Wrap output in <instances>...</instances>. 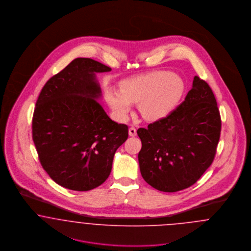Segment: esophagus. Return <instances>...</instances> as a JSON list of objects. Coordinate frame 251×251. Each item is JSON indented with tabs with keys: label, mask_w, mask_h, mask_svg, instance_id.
I'll return each mask as SVG.
<instances>
[{
	"label": "esophagus",
	"mask_w": 251,
	"mask_h": 251,
	"mask_svg": "<svg viewBox=\"0 0 251 251\" xmlns=\"http://www.w3.org/2000/svg\"><path fill=\"white\" fill-rule=\"evenodd\" d=\"M129 135L130 136H135L136 135V129L134 127H131L129 129Z\"/></svg>",
	"instance_id": "esophagus-1"
}]
</instances>
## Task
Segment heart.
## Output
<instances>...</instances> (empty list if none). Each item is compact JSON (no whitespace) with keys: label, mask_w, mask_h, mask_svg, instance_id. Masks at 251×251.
Listing matches in <instances>:
<instances>
[{"label":"heart","mask_w":251,"mask_h":251,"mask_svg":"<svg viewBox=\"0 0 251 251\" xmlns=\"http://www.w3.org/2000/svg\"><path fill=\"white\" fill-rule=\"evenodd\" d=\"M183 80L169 72H152L123 82L121 91L109 88L105 94L108 104L118 118L127 119L131 103L139 102L146 120H162L173 112L184 94Z\"/></svg>","instance_id":"1"}]
</instances>
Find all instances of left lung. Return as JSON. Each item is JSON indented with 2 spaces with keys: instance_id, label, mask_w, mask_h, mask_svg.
<instances>
[{
  "instance_id": "obj_1",
  "label": "left lung",
  "mask_w": 251,
  "mask_h": 251,
  "mask_svg": "<svg viewBox=\"0 0 251 251\" xmlns=\"http://www.w3.org/2000/svg\"><path fill=\"white\" fill-rule=\"evenodd\" d=\"M221 119L215 95L195 76L184 100L167 117L139 128L138 153L143 179L159 191L188 188L215 159Z\"/></svg>"
}]
</instances>
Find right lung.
<instances>
[{"instance_id":"add662e5","label":"right lung","mask_w":251,"mask_h":251,"mask_svg":"<svg viewBox=\"0 0 251 251\" xmlns=\"http://www.w3.org/2000/svg\"><path fill=\"white\" fill-rule=\"evenodd\" d=\"M111 68L76 58L52 76L36 100L33 140L40 164L61 186L88 191L107 179L128 126L111 120L97 100L101 96L96 73Z\"/></svg>"}]
</instances>
